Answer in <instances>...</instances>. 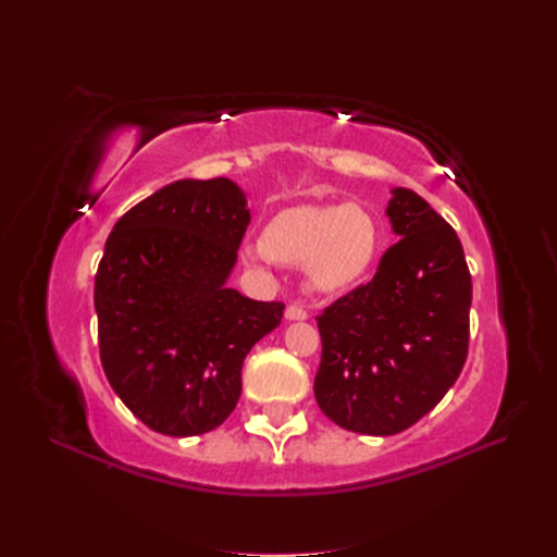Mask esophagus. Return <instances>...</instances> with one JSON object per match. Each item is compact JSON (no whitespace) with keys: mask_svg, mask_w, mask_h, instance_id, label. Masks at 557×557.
<instances>
[{"mask_svg":"<svg viewBox=\"0 0 557 557\" xmlns=\"http://www.w3.org/2000/svg\"><path fill=\"white\" fill-rule=\"evenodd\" d=\"M285 318H288V320H305V318H309V313H307L305 307L288 305V309H285Z\"/></svg>","mask_w":557,"mask_h":557,"instance_id":"34e87169","label":"esophagus"}]
</instances>
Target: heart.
Wrapping results in <instances>:
<instances>
[{"label": "heart", "mask_w": 557, "mask_h": 557, "mask_svg": "<svg viewBox=\"0 0 557 557\" xmlns=\"http://www.w3.org/2000/svg\"><path fill=\"white\" fill-rule=\"evenodd\" d=\"M379 246L376 225L356 205L295 207L274 215L262 242L248 244V262H283L305 267L315 290L336 293L360 281Z\"/></svg>", "instance_id": "heart-1"}]
</instances>
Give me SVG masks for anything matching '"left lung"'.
Wrapping results in <instances>:
<instances>
[{
  "instance_id": "left-lung-1",
  "label": "left lung",
  "mask_w": 557,
  "mask_h": 557,
  "mask_svg": "<svg viewBox=\"0 0 557 557\" xmlns=\"http://www.w3.org/2000/svg\"><path fill=\"white\" fill-rule=\"evenodd\" d=\"M385 213L397 242L369 283L320 313L313 393L344 430L387 436L430 413L458 381L469 348L471 274L455 230L409 188Z\"/></svg>"
}]
</instances>
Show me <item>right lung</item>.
I'll use <instances>...</instances> for the list:
<instances>
[{
  "instance_id": "add662e5",
  "label": "right lung",
  "mask_w": 557,
  "mask_h": 557,
  "mask_svg": "<svg viewBox=\"0 0 557 557\" xmlns=\"http://www.w3.org/2000/svg\"><path fill=\"white\" fill-rule=\"evenodd\" d=\"M250 223L230 178H183L113 225L95 276L99 358L144 425L170 436L215 430L242 395L248 350L283 318L225 285Z\"/></svg>"
}]
</instances>
